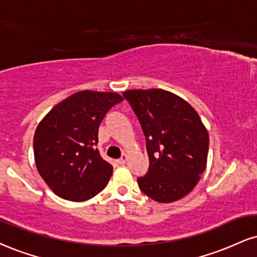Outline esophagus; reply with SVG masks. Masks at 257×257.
<instances>
[{
  "mask_svg": "<svg viewBox=\"0 0 257 257\" xmlns=\"http://www.w3.org/2000/svg\"><path fill=\"white\" fill-rule=\"evenodd\" d=\"M126 159H128V156H126V154H123V156L120 157L118 160H117V164H119V165H123V164L126 163Z\"/></svg>",
  "mask_w": 257,
  "mask_h": 257,
  "instance_id": "34e87169",
  "label": "esophagus"
}]
</instances>
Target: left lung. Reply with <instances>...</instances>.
<instances>
[{"label":"left lung","instance_id":"1","mask_svg":"<svg viewBox=\"0 0 257 257\" xmlns=\"http://www.w3.org/2000/svg\"><path fill=\"white\" fill-rule=\"evenodd\" d=\"M146 138L150 168L138 177L141 191L157 202H174L190 193L207 164L209 137L184 99L165 89L123 93Z\"/></svg>","mask_w":257,"mask_h":257}]
</instances>
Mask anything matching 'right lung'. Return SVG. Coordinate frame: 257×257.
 I'll return each mask as SVG.
<instances>
[{"instance_id":"add662e5","label":"right lung","mask_w":257,"mask_h":257,"mask_svg":"<svg viewBox=\"0 0 257 257\" xmlns=\"http://www.w3.org/2000/svg\"><path fill=\"white\" fill-rule=\"evenodd\" d=\"M122 100L115 92L81 91L40 120L33 138L36 166L57 196L79 202L106 187L112 166L95 148L98 128L107 111Z\"/></svg>"}]
</instances>
